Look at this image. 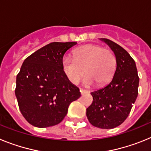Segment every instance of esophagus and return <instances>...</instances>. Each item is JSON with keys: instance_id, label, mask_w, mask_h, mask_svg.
<instances>
[{"instance_id": "34e87169", "label": "esophagus", "mask_w": 151, "mask_h": 151, "mask_svg": "<svg viewBox=\"0 0 151 151\" xmlns=\"http://www.w3.org/2000/svg\"><path fill=\"white\" fill-rule=\"evenodd\" d=\"M80 92H81V94H82V95H83V94H87L88 91L86 90H84V89H80Z\"/></svg>"}]
</instances>
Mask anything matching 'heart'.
I'll return each mask as SVG.
<instances>
[{"mask_svg": "<svg viewBox=\"0 0 151 151\" xmlns=\"http://www.w3.org/2000/svg\"><path fill=\"white\" fill-rule=\"evenodd\" d=\"M116 66V59L109 49L103 48L96 45H88L78 47L73 51V58L63 57L62 68L64 74L69 82L76 85L84 74L85 85L97 82L104 85L113 77Z\"/></svg>", "mask_w": 151, "mask_h": 151, "instance_id": "b5f03b06", "label": "heart"}]
</instances>
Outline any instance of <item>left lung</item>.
<instances>
[{"label":"left lung","instance_id":"obj_1","mask_svg":"<svg viewBox=\"0 0 151 151\" xmlns=\"http://www.w3.org/2000/svg\"><path fill=\"white\" fill-rule=\"evenodd\" d=\"M100 40L115 54L116 69L107 85L91 93L93 102L86 116L92 125L110 129L120 125L129 116L138 97L139 78L135 62L125 49L106 38Z\"/></svg>","mask_w":151,"mask_h":151}]
</instances>
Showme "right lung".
Segmentation results:
<instances>
[{
  "mask_svg": "<svg viewBox=\"0 0 151 151\" xmlns=\"http://www.w3.org/2000/svg\"><path fill=\"white\" fill-rule=\"evenodd\" d=\"M77 42H52L27 57L17 76L15 94L21 113L31 125L59 124L69 104L81 96L62 68L64 54Z\"/></svg>",
  "mask_w": 151,
  "mask_h": 151,
  "instance_id": "1",
  "label": "right lung"
}]
</instances>
